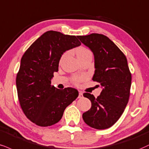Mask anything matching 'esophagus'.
I'll list each match as a JSON object with an SVG mask.
<instances>
[{"mask_svg":"<svg viewBox=\"0 0 149 149\" xmlns=\"http://www.w3.org/2000/svg\"><path fill=\"white\" fill-rule=\"evenodd\" d=\"M82 96H83V94H82V92H81V91H79V95H78V98H82Z\"/></svg>","mask_w":149,"mask_h":149,"instance_id":"esophagus-1","label":"esophagus"}]
</instances>
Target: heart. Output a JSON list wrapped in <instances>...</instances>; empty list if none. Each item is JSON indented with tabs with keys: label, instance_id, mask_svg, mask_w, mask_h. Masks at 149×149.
<instances>
[{
	"label": "heart",
	"instance_id": "heart-1",
	"mask_svg": "<svg viewBox=\"0 0 149 149\" xmlns=\"http://www.w3.org/2000/svg\"><path fill=\"white\" fill-rule=\"evenodd\" d=\"M87 52H89V50H87V48H83V47H80L78 48L76 51L77 57L81 56V55H84L85 53H87ZM84 79H85V77H76V78H73V82H74V83L78 84L80 81H82V80H83Z\"/></svg>",
	"mask_w": 149,
	"mask_h": 149
}]
</instances>
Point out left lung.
Listing matches in <instances>:
<instances>
[{"label": "left lung", "instance_id": "left-lung-1", "mask_svg": "<svg viewBox=\"0 0 149 149\" xmlns=\"http://www.w3.org/2000/svg\"><path fill=\"white\" fill-rule=\"evenodd\" d=\"M78 38L94 54L92 80L99 82L102 87L97 98L89 93L83 94L91 101L92 107L82 114V119L92 128H108L118 121L129 100L132 77L127 59L106 36L92 33Z\"/></svg>", "mask_w": 149, "mask_h": 149}]
</instances>
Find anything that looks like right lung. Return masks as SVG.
Here are the masks:
<instances>
[{
	"mask_svg": "<svg viewBox=\"0 0 149 149\" xmlns=\"http://www.w3.org/2000/svg\"><path fill=\"white\" fill-rule=\"evenodd\" d=\"M80 45L76 36L50 30L23 54L16 80L18 97L25 115L37 126L58 122L66 107L78 96L76 89H59L51 85V79L58 71L62 54Z\"/></svg>",
	"mask_w": 149,
	"mask_h": 149,
	"instance_id": "add662e5",
	"label": "right lung"
}]
</instances>
